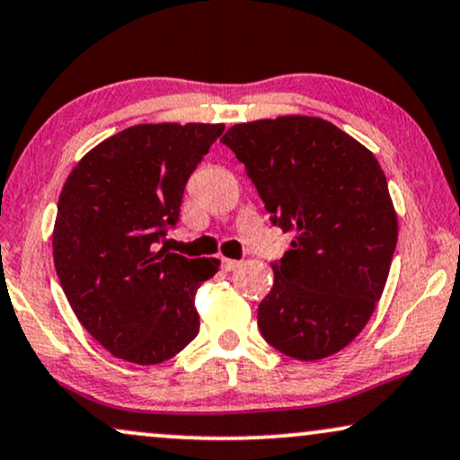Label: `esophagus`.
<instances>
[{"instance_id":"obj_1","label":"esophagus","mask_w":460,"mask_h":460,"mask_svg":"<svg viewBox=\"0 0 460 460\" xmlns=\"http://www.w3.org/2000/svg\"><path fill=\"white\" fill-rule=\"evenodd\" d=\"M220 267H223V271H234V269L240 267V261L223 259V261H220Z\"/></svg>"}]
</instances>
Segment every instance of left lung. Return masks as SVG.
I'll list each match as a JSON object with an SVG mask.
<instances>
[{
  "label": "left lung",
  "mask_w": 460,
  "mask_h": 460,
  "mask_svg": "<svg viewBox=\"0 0 460 460\" xmlns=\"http://www.w3.org/2000/svg\"><path fill=\"white\" fill-rule=\"evenodd\" d=\"M223 145L246 166L271 223L292 248L271 262L259 305L262 339L314 362L345 349L387 284L397 217L376 157L334 124L284 115L237 124Z\"/></svg>",
  "instance_id": "8db88e82"
}]
</instances>
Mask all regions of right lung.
I'll use <instances>...</instances> for the list:
<instances>
[{
	"instance_id": "obj_1",
	"label": "right lung",
	"mask_w": 460,
	"mask_h": 460,
	"mask_svg": "<svg viewBox=\"0 0 460 460\" xmlns=\"http://www.w3.org/2000/svg\"><path fill=\"white\" fill-rule=\"evenodd\" d=\"M223 124H140L79 159L58 198L54 267L82 326L115 358L162 364L199 332L193 296L217 259L159 250Z\"/></svg>"
}]
</instances>
